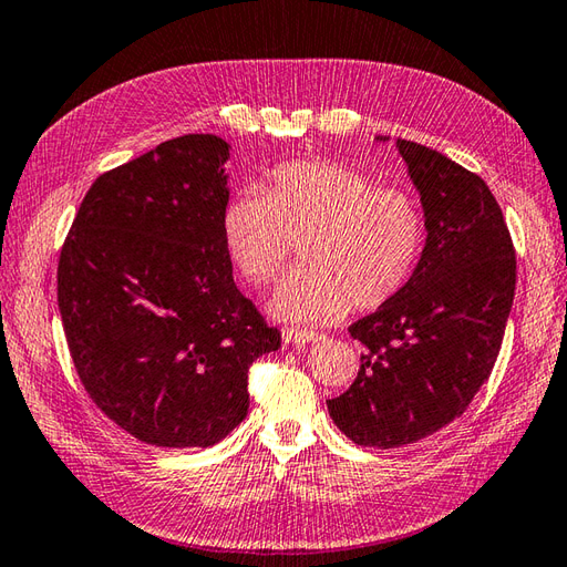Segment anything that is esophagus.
I'll return each instance as SVG.
<instances>
[{"instance_id": "esophagus-1", "label": "esophagus", "mask_w": 567, "mask_h": 567, "mask_svg": "<svg viewBox=\"0 0 567 567\" xmlns=\"http://www.w3.org/2000/svg\"><path fill=\"white\" fill-rule=\"evenodd\" d=\"M282 340L287 346H307V343H316V340H321L319 333L313 331H301V328H282Z\"/></svg>"}]
</instances>
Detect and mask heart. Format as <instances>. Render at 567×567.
Listing matches in <instances>:
<instances>
[{"label":"heart","instance_id":"b5f03b06","mask_svg":"<svg viewBox=\"0 0 567 567\" xmlns=\"http://www.w3.org/2000/svg\"><path fill=\"white\" fill-rule=\"evenodd\" d=\"M224 248L246 282L278 280L295 254L301 268L270 299L282 321H331L352 305L377 309L413 278L425 221L411 195L374 188L336 162L275 166L262 193L241 190L221 209Z\"/></svg>","mask_w":567,"mask_h":567}]
</instances>
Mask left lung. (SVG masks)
Returning a JSON list of instances; mask_svg holds the SVG:
<instances>
[{
	"mask_svg": "<svg viewBox=\"0 0 567 567\" xmlns=\"http://www.w3.org/2000/svg\"><path fill=\"white\" fill-rule=\"evenodd\" d=\"M396 150L420 193L425 248L401 292L348 328L364 346L360 372L328 401L338 430L377 450L430 437L466 411L493 372L517 280L485 181L417 142Z\"/></svg>",
	"mask_w": 567,
	"mask_h": 567,
	"instance_id": "obj_1",
	"label": "left lung"
}]
</instances>
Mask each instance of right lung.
<instances>
[{"instance_id": "right-lung-1", "label": "right lung", "mask_w": 567, "mask_h": 567, "mask_svg": "<svg viewBox=\"0 0 567 567\" xmlns=\"http://www.w3.org/2000/svg\"><path fill=\"white\" fill-rule=\"evenodd\" d=\"M229 142L183 135L101 174L58 266L76 374L154 446H213L248 413V367L280 331L234 285L221 239Z\"/></svg>"}]
</instances>
